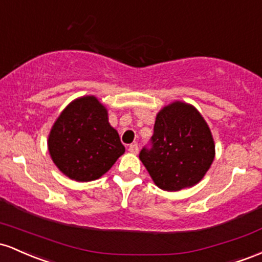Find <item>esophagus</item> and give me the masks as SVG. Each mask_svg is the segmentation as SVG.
Listing matches in <instances>:
<instances>
[{"label":"esophagus","mask_w":262,"mask_h":262,"mask_svg":"<svg viewBox=\"0 0 262 262\" xmlns=\"http://www.w3.org/2000/svg\"><path fill=\"white\" fill-rule=\"evenodd\" d=\"M128 151L131 152V154H139V146H137V143H132V145L128 146Z\"/></svg>","instance_id":"1"}]
</instances>
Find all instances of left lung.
<instances>
[{
    "label": "left lung",
    "mask_w": 262,
    "mask_h": 262,
    "mask_svg": "<svg viewBox=\"0 0 262 262\" xmlns=\"http://www.w3.org/2000/svg\"><path fill=\"white\" fill-rule=\"evenodd\" d=\"M213 137L201 114L184 102H173L156 117L154 135L140 160L161 189L176 192L204 177L214 160Z\"/></svg>",
    "instance_id": "obj_1"
}]
</instances>
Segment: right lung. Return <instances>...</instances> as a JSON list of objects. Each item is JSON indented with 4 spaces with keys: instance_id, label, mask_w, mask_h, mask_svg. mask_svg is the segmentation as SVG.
<instances>
[{
    "instance_id": "1",
    "label": "right lung",
    "mask_w": 262,
    "mask_h": 262,
    "mask_svg": "<svg viewBox=\"0 0 262 262\" xmlns=\"http://www.w3.org/2000/svg\"><path fill=\"white\" fill-rule=\"evenodd\" d=\"M48 148L55 166L78 182L100 178L125 152L106 108L94 96L68 105L52 127Z\"/></svg>"
}]
</instances>
